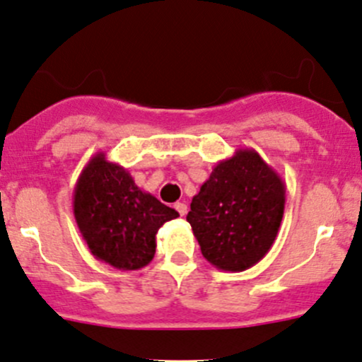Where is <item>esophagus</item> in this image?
Listing matches in <instances>:
<instances>
[{"label": "esophagus", "instance_id": "1", "mask_svg": "<svg viewBox=\"0 0 362 362\" xmlns=\"http://www.w3.org/2000/svg\"><path fill=\"white\" fill-rule=\"evenodd\" d=\"M175 210H177L182 216H184V215H187L189 208H187V204H185V203H175Z\"/></svg>", "mask_w": 362, "mask_h": 362}]
</instances>
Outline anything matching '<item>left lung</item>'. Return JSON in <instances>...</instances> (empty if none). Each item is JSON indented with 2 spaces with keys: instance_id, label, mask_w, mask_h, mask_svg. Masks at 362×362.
I'll return each mask as SVG.
<instances>
[{
  "instance_id": "1",
  "label": "left lung",
  "mask_w": 362,
  "mask_h": 362,
  "mask_svg": "<svg viewBox=\"0 0 362 362\" xmlns=\"http://www.w3.org/2000/svg\"><path fill=\"white\" fill-rule=\"evenodd\" d=\"M284 182L257 151L238 149L192 197L187 222L203 257L216 269L243 272L262 260L279 232Z\"/></svg>"
}]
</instances>
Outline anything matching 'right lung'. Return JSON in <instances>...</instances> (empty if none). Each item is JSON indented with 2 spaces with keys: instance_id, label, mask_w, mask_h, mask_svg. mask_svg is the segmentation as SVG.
Wrapping results in <instances>:
<instances>
[{
  "instance_id": "obj_1",
  "label": "right lung",
  "mask_w": 362,
  "mask_h": 362,
  "mask_svg": "<svg viewBox=\"0 0 362 362\" xmlns=\"http://www.w3.org/2000/svg\"><path fill=\"white\" fill-rule=\"evenodd\" d=\"M79 232L97 260L139 271L156 253V232L178 213L136 187L132 175L97 152L79 175L72 196Z\"/></svg>"
}]
</instances>
